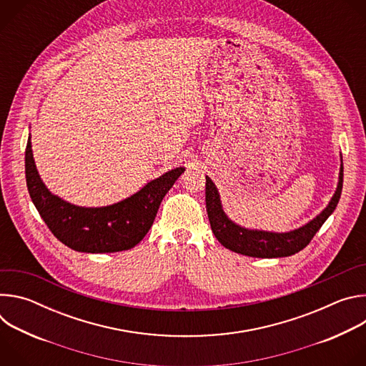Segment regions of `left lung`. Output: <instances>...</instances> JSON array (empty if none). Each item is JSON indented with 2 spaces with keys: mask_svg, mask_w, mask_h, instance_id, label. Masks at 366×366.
I'll use <instances>...</instances> for the list:
<instances>
[{
  "mask_svg": "<svg viewBox=\"0 0 366 366\" xmlns=\"http://www.w3.org/2000/svg\"><path fill=\"white\" fill-rule=\"evenodd\" d=\"M205 207L208 220L216 239L227 249L252 257H282L302 250L335 212L343 187V168H340L337 189L325 210L305 226L288 233H269L243 229L224 214L219 192L213 181L205 177Z\"/></svg>",
  "mask_w": 366,
  "mask_h": 366,
  "instance_id": "obj_1",
  "label": "left lung"
}]
</instances>
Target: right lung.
<instances>
[{"mask_svg": "<svg viewBox=\"0 0 366 366\" xmlns=\"http://www.w3.org/2000/svg\"><path fill=\"white\" fill-rule=\"evenodd\" d=\"M184 171L172 169L117 204L85 208L49 192L37 174L30 139L26 147V182L31 201L54 236L76 252L112 253L134 247L152 227L164 197Z\"/></svg>", "mask_w": 366, "mask_h": 366, "instance_id": "obj_1", "label": "right lung"}]
</instances>
